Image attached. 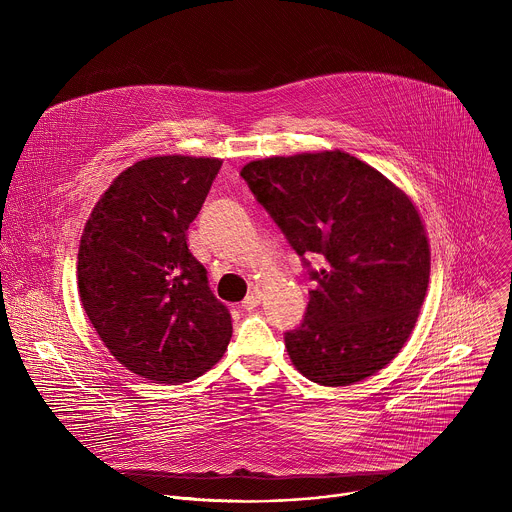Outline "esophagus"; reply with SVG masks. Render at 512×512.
Segmentation results:
<instances>
[{
    "label": "esophagus",
    "mask_w": 512,
    "mask_h": 512,
    "mask_svg": "<svg viewBox=\"0 0 512 512\" xmlns=\"http://www.w3.org/2000/svg\"><path fill=\"white\" fill-rule=\"evenodd\" d=\"M261 298H263V296H261V291H259V289H253L251 294L243 300L241 308H243V310H247V312H251V310H255V308L261 304Z\"/></svg>",
    "instance_id": "1"
}]
</instances>
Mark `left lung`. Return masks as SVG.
<instances>
[{
    "instance_id": "left-lung-1",
    "label": "left lung",
    "mask_w": 512,
    "mask_h": 512,
    "mask_svg": "<svg viewBox=\"0 0 512 512\" xmlns=\"http://www.w3.org/2000/svg\"><path fill=\"white\" fill-rule=\"evenodd\" d=\"M241 176L300 257L318 255L304 322L285 334L310 381L367 379L411 336L429 283V239L413 200L342 150L249 162Z\"/></svg>"
}]
</instances>
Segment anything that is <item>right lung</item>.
<instances>
[{"mask_svg": "<svg viewBox=\"0 0 512 512\" xmlns=\"http://www.w3.org/2000/svg\"><path fill=\"white\" fill-rule=\"evenodd\" d=\"M223 160L154 156L123 170L103 192L79 245V296L107 350L156 383H188L223 358L231 314L188 249Z\"/></svg>", "mask_w": 512, "mask_h": 512, "instance_id": "add662e5", "label": "right lung"}]
</instances>
